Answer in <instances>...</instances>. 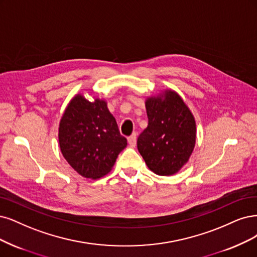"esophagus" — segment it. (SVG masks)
<instances>
[{
    "mask_svg": "<svg viewBox=\"0 0 257 257\" xmlns=\"http://www.w3.org/2000/svg\"><path fill=\"white\" fill-rule=\"evenodd\" d=\"M127 141L131 147H135L136 146V143H137V136L134 133V134H132L128 138H127Z\"/></svg>",
    "mask_w": 257,
    "mask_h": 257,
    "instance_id": "obj_1",
    "label": "esophagus"
}]
</instances>
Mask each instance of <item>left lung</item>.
I'll return each mask as SVG.
<instances>
[{
	"instance_id": "left-lung-1",
	"label": "left lung",
	"mask_w": 257,
	"mask_h": 257,
	"mask_svg": "<svg viewBox=\"0 0 257 257\" xmlns=\"http://www.w3.org/2000/svg\"><path fill=\"white\" fill-rule=\"evenodd\" d=\"M148 126L137 148L150 170L172 175L188 162L196 144V122L181 96L167 90L146 101Z\"/></svg>"
}]
</instances>
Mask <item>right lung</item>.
<instances>
[{
	"label": "right lung",
	"mask_w": 257,
	"mask_h": 257,
	"mask_svg": "<svg viewBox=\"0 0 257 257\" xmlns=\"http://www.w3.org/2000/svg\"><path fill=\"white\" fill-rule=\"evenodd\" d=\"M61 153L73 169L87 179L107 174L127 145L106 102H89L77 94L67 106L59 123Z\"/></svg>",
	"instance_id": "add662e5"
}]
</instances>
